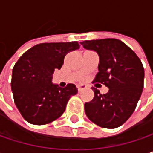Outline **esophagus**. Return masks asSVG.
<instances>
[{
  "mask_svg": "<svg viewBox=\"0 0 153 153\" xmlns=\"http://www.w3.org/2000/svg\"><path fill=\"white\" fill-rule=\"evenodd\" d=\"M77 88H78V90H79V91H81V90L85 89L87 87H86V85H83V84H81V85H78V86H77Z\"/></svg>",
  "mask_w": 153,
  "mask_h": 153,
  "instance_id": "1",
  "label": "esophagus"
}]
</instances>
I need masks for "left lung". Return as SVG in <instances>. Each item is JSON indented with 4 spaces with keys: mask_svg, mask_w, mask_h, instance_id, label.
<instances>
[{
    "mask_svg": "<svg viewBox=\"0 0 153 153\" xmlns=\"http://www.w3.org/2000/svg\"><path fill=\"white\" fill-rule=\"evenodd\" d=\"M80 44L99 56L98 73L93 82L109 88V91L103 95L92 88L95 97L85 104L86 115L99 127L118 128L132 115L142 95L143 64L129 47L117 39L85 41Z\"/></svg>",
    "mask_w": 153,
    "mask_h": 153,
    "instance_id": "obj_1",
    "label": "left lung"
}]
</instances>
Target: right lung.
I'll use <instances>...</instances> for the list:
<instances>
[{
  "instance_id": "1",
  "label": "right lung",
  "mask_w": 153,
  "mask_h": 153,
  "mask_svg": "<svg viewBox=\"0 0 153 153\" xmlns=\"http://www.w3.org/2000/svg\"><path fill=\"white\" fill-rule=\"evenodd\" d=\"M79 48L77 42L41 43L24 53L12 71L14 102L23 118L34 125L54 121L65 111L72 96L78 93L74 84L60 88L52 83L55 69H60L65 56Z\"/></svg>"
}]
</instances>
